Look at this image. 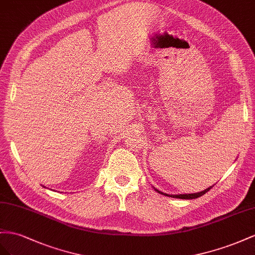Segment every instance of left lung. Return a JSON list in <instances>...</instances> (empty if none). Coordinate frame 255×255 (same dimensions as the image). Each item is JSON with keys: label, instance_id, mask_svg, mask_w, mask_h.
<instances>
[{"label": "left lung", "instance_id": "1", "mask_svg": "<svg viewBox=\"0 0 255 255\" xmlns=\"http://www.w3.org/2000/svg\"><path fill=\"white\" fill-rule=\"evenodd\" d=\"M213 188V186H210V187H208V188H206L205 190H203V191H201V192H195V193H184V194H168V193H163V192H161V191H159L158 189H156V188H154L155 190L158 192V193H160V194H163V195H165V196H171V198H175V199H181V200H193V199H198V198H200V196H202L203 194H205L207 191H209L210 189Z\"/></svg>", "mask_w": 255, "mask_h": 255}]
</instances>
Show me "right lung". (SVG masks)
Instances as JSON below:
<instances>
[{
	"instance_id": "right-lung-1",
	"label": "right lung",
	"mask_w": 255,
	"mask_h": 255,
	"mask_svg": "<svg viewBox=\"0 0 255 255\" xmlns=\"http://www.w3.org/2000/svg\"><path fill=\"white\" fill-rule=\"evenodd\" d=\"M45 188H46V187H45Z\"/></svg>"
}]
</instances>
